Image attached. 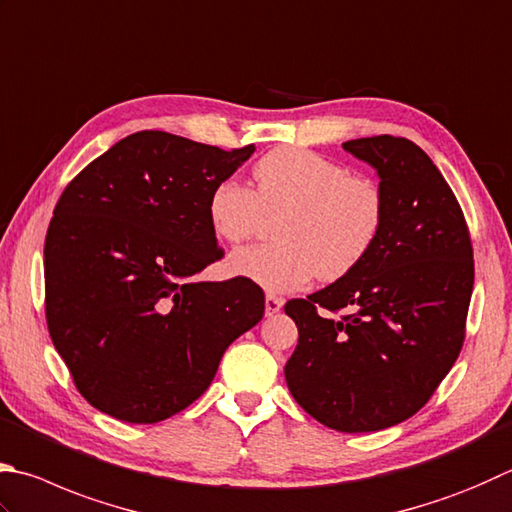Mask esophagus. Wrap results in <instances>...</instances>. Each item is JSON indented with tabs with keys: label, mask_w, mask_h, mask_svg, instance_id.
<instances>
[{
	"label": "esophagus",
	"mask_w": 512,
	"mask_h": 512,
	"mask_svg": "<svg viewBox=\"0 0 512 512\" xmlns=\"http://www.w3.org/2000/svg\"><path fill=\"white\" fill-rule=\"evenodd\" d=\"M281 307H283V298H278L274 294L265 296V314L267 316H274L276 312H281Z\"/></svg>",
	"instance_id": "34e87169"
}]
</instances>
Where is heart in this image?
<instances>
[{
    "label": "heart",
    "mask_w": 512,
    "mask_h": 512,
    "mask_svg": "<svg viewBox=\"0 0 512 512\" xmlns=\"http://www.w3.org/2000/svg\"><path fill=\"white\" fill-rule=\"evenodd\" d=\"M254 191L236 178L211 189L207 218L214 234L238 245L256 236L265 216H283L278 243L245 247L229 258L231 274L267 292H292L316 276L332 283L359 267L385 223L379 182L314 151L278 147L254 169Z\"/></svg>",
    "instance_id": "1"
}]
</instances>
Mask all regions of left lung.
<instances>
[{"instance_id":"obj_1","label":"left lung","mask_w":512,"mask_h":512,"mask_svg":"<svg viewBox=\"0 0 512 512\" xmlns=\"http://www.w3.org/2000/svg\"><path fill=\"white\" fill-rule=\"evenodd\" d=\"M343 149L379 173L385 223L354 272L285 303L298 327L285 379L323 426L374 432L419 412L455 365L475 260L464 211L426 151L392 136Z\"/></svg>"}]
</instances>
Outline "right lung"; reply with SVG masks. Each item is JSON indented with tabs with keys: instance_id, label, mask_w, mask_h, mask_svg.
<instances>
[{
	"instance_id": "1",
	"label": "right lung",
	"mask_w": 512,
	"mask_h": 512,
	"mask_svg": "<svg viewBox=\"0 0 512 512\" xmlns=\"http://www.w3.org/2000/svg\"><path fill=\"white\" fill-rule=\"evenodd\" d=\"M254 149L138 131L62 191L44 243L46 325L93 408L169 419L263 318L265 294L247 278L196 281L225 254L207 218L211 189Z\"/></svg>"
}]
</instances>
